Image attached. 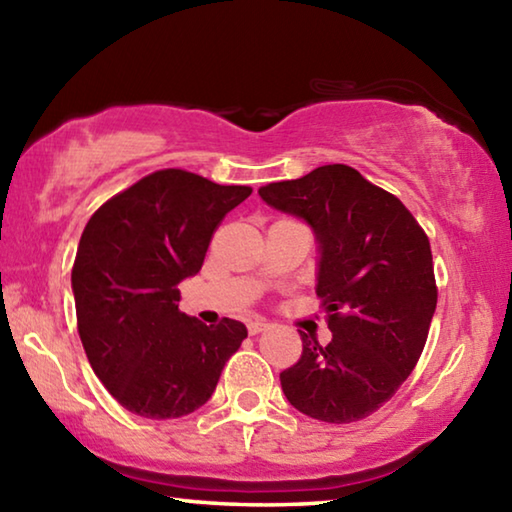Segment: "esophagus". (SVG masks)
Instances as JSON below:
<instances>
[{
	"label": "esophagus",
	"instance_id": "34e87169",
	"mask_svg": "<svg viewBox=\"0 0 512 512\" xmlns=\"http://www.w3.org/2000/svg\"><path fill=\"white\" fill-rule=\"evenodd\" d=\"M266 327H268V320H264V318H253V320H248V332H250V334H259V332H264Z\"/></svg>",
	"mask_w": 512,
	"mask_h": 512
}]
</instances>
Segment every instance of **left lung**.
I'll list each match as a JSON object with an SVG mask.
<instances>
[{"label": "left lung", "mask_w": 512, "mask_h": 512, "mask_svg": "<svg viewBox=\"0 0 512 512\" xmlns=\"http://www.w3.org/2000/svg\"><path fill=\"white\" fill-rule=\"evenodd\" d=\"M264 201L305 219L320 244L316 296L325 348L302 336L298 363L280 372L300 413L332 424L368 418L418 363L436 311L431 246L400 198L348 164L259 187Z\"/></svg>", "instance_id": "left-lung-1"}]
</instances>
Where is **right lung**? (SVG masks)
<instances>
[{"mask_svg": "<svg viewBox=\"0 0 512 512\" xmlns=\"http://www.w3.org/2000/svg\"><path fill=\"white\" fill-rule=\"evenodd\" d=\"M250 194L162 169L85 225L72 268L76 327L94 375L131 413L171 420L196 411L248 336L239 320L207 327L183 314L178 284L201 271L223 216Z\"/></svg>", "mask_w": 512, "mask_h": 512, "instance_id": "add662e5", "label": "right lung"}]
</instances>
